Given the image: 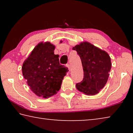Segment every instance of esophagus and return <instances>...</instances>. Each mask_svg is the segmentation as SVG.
I'll use <instances>...</instances> for the list:
<instances>
[{"mask_svg":"<svg viewBox=\"0 0 133 133\" xmlns=\"http://www.w3.org/2000/svg\"><path fill=\"white\" fill-rule=\"evenodd\" d=\"M66 66H67V67H68V69H69V71H70V64H67L66 65Z\"/></svg>","mask_w":133,"mask_h":133,"instance_id":"obj_1","label":"esophagus"}]
</instances>
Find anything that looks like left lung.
Instances as JSON below:
<instances>
[{
  "label": "left lung",
  "instance_id": "8db88e82",
  "mask_svg": "<svg viewBox=\"0 0 133 133\" xmlns=\"http://www.w3.org/2000/svg\"><path fill=\"white\" fill-rule=\"evenodd\" d=\"M82 61L84 78L76 88L86 95L98 93L106 84L111 67V58L106 51L89 42H82L73 47Z\"/></svg>",
  "mask_w": 133,
  "mask_h": 133
}]
</instances>
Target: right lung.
<instances>
[{
    "label": "right lung",
    "mask_w": 133,
    "mask_h": 133,
    "mask_svg": "<svg viewBox=\"0 0 133 133\" xmlns=\"http://www.w3.org/2000/svg\"><path fill=\"white\" fill-rule=\"evenodd\" d=\"M55 46L50 42L39 43L24 62L22 67L24 78L36 95L49 98L59 91L68 68L59 63L55 55Z\"/></svg>",
    "instance_id": "1"
}]
</instances>
